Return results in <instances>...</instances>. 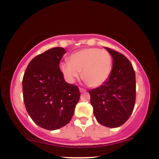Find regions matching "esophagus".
<instances>
[{
  "instance_id": "obj_1",
  "label": "esophagus",
  "mask_w": 159,
  "mask_h": 159,
  "mask_svg": "<svg viewBox=\"0 0 159 159\" xmlns=\"http://www.w3.org/2000/svg\"><path fill=\"white\" fill-rule=\"evenodd\" d=\"M79 90H80V92H81V93H84V92H86V91H87V90H85V89L82 88V87H80Z\"/></svg>"
}]
</instances>
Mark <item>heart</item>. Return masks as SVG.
<instances>
[{
    "mask_svg": "<svg viewBox=\"0 0 159 159\" xmlns=\"http://www.w3.org/2000/svg\"><path fill=\"white\" fill-rule=\"evenodd\" d=\"M113 66L111 53L105 49L87 48L73 53L69 62L60 65L62 73L67 81L73 82L80 76L90 87H97L108 79Z\"/></svg>",
    "mask_w": 159,
    "mask_h": 159,
    "instance_id": "b5f03b06",
    "label": "heart"
}]
</instances>
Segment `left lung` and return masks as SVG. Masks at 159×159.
Segmentation results:
<instances>
[{"instance_id": "1", "label": "left lung", "mask_w": 159, "mask_h": 159, "mask_svg": "<svg viewBox=\"0 0 159 159\" xmlns=\"http://www.w3.org/2000/svg\"><path fill=\"white\" fill-rule=\"evenodd\" d=\"M113 60L111 73L102 85L89 90L96 120L109 128L122 125L134 110L136 99L135 72L129 59L121 53L105 48Z\"/></svg>"}]
</instances>
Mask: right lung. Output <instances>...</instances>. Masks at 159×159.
<instances>
[{"instance_id": "obj_1", "label": "right lung", "mask_w": 159, "mask_h": 159, "mask_svg": "<svg viewBox=\"0 0 159 159\" xmlns=\"http://www.w3.org/2000/svg\"><path fill=\"white\" fill-rule=\"evenodd\" d=\"M66 52L61 47L45 51L29 63L24 74L26 110L36 125L48 130L69 123L81 96L77 86L65 81L59 67Z\"/></svg>"}]
</instances>
